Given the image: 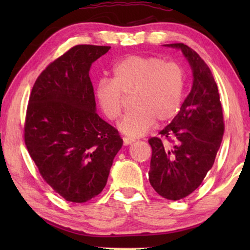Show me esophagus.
Masks as SVG:
<instances>
[{
    "label": "esophagus",
    "mask_w": 250,
    "mask_h": 250,
    "mask_svg": "<svg viewBox=\"0 0 250 250\" xmlns=\"http://www.w3.org/2000/svg\"><path fill=\"white\" fill-rule=\"evenodd\" d=\"M135 140L134 139H131V138H124V145L125 146H129L131 143H133Z\"/></svg>",
    "instance_id": "34e87169"
}]
</instances>
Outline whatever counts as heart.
I'll list each match as a JSON object with an SVG mask.
<instances>
[{
  "mask_svg": "<svg viewBox=\"0 0 250 250\" xmlns=\"http://www.w3.org/2000/svg\"><path fill=\"white\" fill-rule=\"evenodd\" d=\"M186 84L185 71L175 62L158 56L125 57L113 66L112 79L101 78L96 84V99L108 120L121 116L125 98L132 109L120 121L119 130L128 137H140L159 121L174 118L182 105Z\"/></svg>",
  "mask_w": 250,
  "mask_h": 250,
  "instance_id": "b5f03b06",
  "label": "heart"
}]
</instances>
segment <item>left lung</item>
<instances>
[{
  "instance_id": "1",
  "label": "left lung",
  "mask_w": 250,
  "mask_h": 250,
  "mask_svg": "<svg viewBox=\"0 0 250 250\" xmlns=\"http://www.w3.org/2000/svg\"><path fill=\"white\" fill-rule=\"evenodd\" d=\"M166 46L182 50L192 68L193 86L171 124L149 140V181L159 195L179 201L195 191L213 167L225 125L209 67L188 45ZM164 140L169 143L164 144Z\"/></svg>"
}]
</instances>
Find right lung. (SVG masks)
I'll list each match as a JSON object with an SVG mask.
<instances>
[{
    "mask_svg": "<svg viewBox=\"0 0 250 250\" xmlns=\"http://www.w3.org/2000/svg\"><path fill=\"white\" fill-rule=\"evenodd\" d=\"M110 46L77 45L42 71L29 96L24 140L42 177L66 201L103 192L122 139L96 112L89 70Z\"/></svg>",
    "mask_w": 250,
    "mask_h": 250,
    "instance_id": "add662e5",
    "label": "right lung"
}]
</instances>
